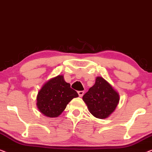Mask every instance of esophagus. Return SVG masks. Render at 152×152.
Wrapping results in <instances>:
<instances>
[{"label": "esophagus", "mask_w": 152, "mask_h": 152, "mask_svg": "<svg viewBox=\"0 0 152 152\" xmlns=\"http://www.w3.org/2000/svg\"><path fill=\"white\" fill-rule=\"evenodd\" d=\"M84 92L83 91H78V95H79V96H80V97H82L83 95H84Z\"/></svg>", "instance_id": "1"}]
</instances>
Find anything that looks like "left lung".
Listing matches in <instances>:
<instances>
[{"label":"left lung","mask_w":152,"mask_h":152,"mask_svg":"<svg viewBox=\"0 0 152 152\" xmlns=\"http://www.w3.org/2000/svg\"><path fill=\"white\" fill-rule=\"evenodd\" d=\"M82 99L94 117L105 119L115 110L120 95L102 77H97L95 84L85 93Z\"/></svg>","instance_id":"obj_1"}]
</instances>
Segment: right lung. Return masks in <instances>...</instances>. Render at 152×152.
I'll use <instances>...</instances> for the list:
<instances>
[{
	"mask_svg": "<svg viewBox=\"0 0 152 152\" xmlns=\"http://www.w3.org/2000/svg\"><path fill=\"white\" fill-rule=\"evenodd\" d=\"M79 96L70 84L64 80V75H57L47 81L37 97V107L43 115L57 118L61 115L72 99Z\"/></svg>",
	"mask_w": 152,
	"mask_h": 152,
	"instance_id": "add662e5",
	"label": "right lung"
}]
</instances>
